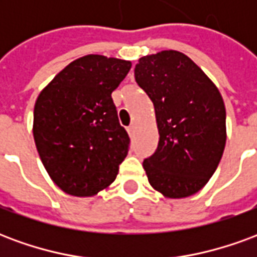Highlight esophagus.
<instances>
[{"label":"esophagus","mask_w":257,"mask_h":257,"mask_svg":"<svg viewBox=\"0 0 257 257\" xmlns=\"http://www.w3.org/2000/svg\"><path fill=\"white\" fill-rule=\"evenodd\" d=\"M126 131H128L129 136H132V135L135 134V125H134V123H132V125H129L128 128H126Z\"/></svg>","instance_id":"esophagus-1"}]
</instances>
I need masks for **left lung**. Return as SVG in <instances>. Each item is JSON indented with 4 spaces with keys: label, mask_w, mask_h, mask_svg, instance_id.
<instances>
[{
    "label": "left lung",
    "mask_w": 257,
    "mask_h": 257,
    "mask_svg": "<svg viewBox=\"0 0 257 257\" xmlns=\"http://www.w3.org/2000/svg\"><path fill=\"white\" fill-rule=\"evenodd\" d=\"M135 79L156 110L160 142L143 161L153 189L186 198L208 183L226 146V107L209 77L184 53L139 59Z\"/></svg>",
    "instance_id": "left-lung-1"
}]
</instances>
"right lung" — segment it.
I'll return each instance as SVG.
<instances>
[{
    "mask_svg": "<svg viewBox=\"0 0 257 257\" xmlns=\"http://www.w3.org/2000/svg\"><path fill=\"white\" fill-rule=\"evenodd\" d=\"M131 67L129 60L86 55L66 66L37 97V151L64 193L92 197L117 178L131 140L111 93Z\"/></svg>",
    "mask_w": 257,
    "mask_h": 257,
    "instance_id": "add662e5",
    "label": "right lung"
}]
</instances>
